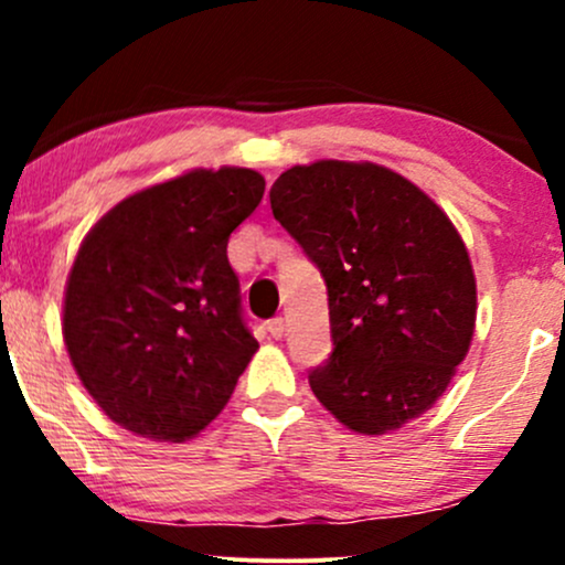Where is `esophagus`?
I'll return each instance as SVG.
<instances>
[{
    "label": "esophagus",
    "instance_id": "1",
    "mask_svg": "<svg viewBox=\"0 0 565 565\" xmlns=\"http://www.w3.org/2000/svg\"><path fill=\"white\" fill-rule=\"evenodd\" d=\"M268 332H270V337H274V340H281L284 332H287V321H284L281 316H276V319L268 321Z\"/></svg>",
    "mask_w": 565,
    "mask_h": 565
}]
</instances>
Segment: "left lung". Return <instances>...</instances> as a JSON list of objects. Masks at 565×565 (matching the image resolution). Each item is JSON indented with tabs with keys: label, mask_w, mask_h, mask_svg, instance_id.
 <instances>
[{
	"label": "left lung",
	"mask_w": 565,
	"mask_h": 565,
	"mask_svg": "<svg viewBox=\"0 0 565 565\" xmlns=\"http://www.w3.org/2000/svg\"><path fill=\"white\" fill-rule=\"evenodd\" d=\"M270 210L327 281L334 350L308 374L321 406L364 436L423 417L476 332V274L449 215L404 174L337 159L281 172Z\"/></svg>",
	"instance_id": "left-lung-1"
}]
</instances>
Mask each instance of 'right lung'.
<instances>
[{
  "mask_svg": "<svg viewBox=\"0 0 565 565\" xmlns=\"http://www.w3.org/2000/svg\"><path fill=\"white\" fill-rule=\"evenodd\" d=\"M265 178L246 167L191 170L121 199L76 252L63 342L111 423L183 444L228 404L257 340L242 319L231 233Z\"/></svg>",
  "mask_w": 565,
  "mask_h": 565,
  "instance_id": "right-lung-1",
  "label": "right lung"
}]
</instances>
